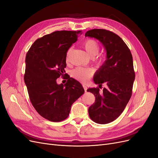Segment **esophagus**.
Masks as SVG:
<instances>
[{"instance_id": "obj_1", "label": "esophagus", "mask_w": 158, "mask_h": 158, "mask_svg": "<svg viewBox=\"0 0 158 158\" xmlns=\"http://www.w3.org/2000/svg\"><path fill=\"white\" fill-rule=\"evenodd\" d=\"M82 85H83V88H84V89L85 92H86V91H87V86H86V85H85V84H83Z\"/></svg>"}]
</instances>
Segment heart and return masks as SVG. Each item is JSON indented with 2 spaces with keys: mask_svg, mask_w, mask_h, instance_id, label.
<instances>
[{
  "mask_svg": "<svg viewBox=\"0 0 158 158\" xmlns=\"http://www.w3.org/2000/svg\"><path fill=\"white\" fill-rule=\"evenodd\" d=\"M84 47L90 57H94L98 54L99 51V44L98 43L94 40H88L84 43ZM72 49H69L67 52V56L66 59H68L69 56ZM93 72L89 69H83V68H76L72 71L71 74L76 79H77L81 82H85L92 75Z\"/></svg>",
  "mask_w": 158,
  "mask_h": 158,
  "instance_id": "b5f03b06",
  "label": "heart"
}]
</instances>
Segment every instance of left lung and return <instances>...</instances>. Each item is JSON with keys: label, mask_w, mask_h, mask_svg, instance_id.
I'll return each instance as SVG.
<instances>
[{"label": "left lung", "mask_w": 158, "mask_h": 158, "mask_svg": "<svg viewBox=\"0 0 158 158\" xmlns=\"http://www.w3.org/2000/svg\"><path fill=\"white\" fill-rule=\"evenodd\" d=\"M95 38L104 47L106 60L94 76V82L103 92L89 88L87 91L95 97V103L88 109L89 116L98 124H107L115 120L123 113L132 95L135 73L130 49L121 38L111 31L94 29L85 33Z\"/></svg>", "instance_id": "left-lung-1"}]
</instances>
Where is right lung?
I'll list each match as a JSON object with an SVG mask.
<instances>
[{"instance_id":"obj_1","label":"right lung","mask_w":158,"mask_h":158,"mask_svg":"<svg viewBox=\"0 0 158 158\" xmlns=\"http://www.w3.org/2000/svg\"><path fill=\"white\" fill-rule=\"evenodd\" d=\"M81 31H56L37 40L26 56L24 82L33 107L52 122L68 117L70 107L84 93L78 81L69 78L64 85L56 79L65 73L66 52Z\"/></svg>"}]
</instances>
